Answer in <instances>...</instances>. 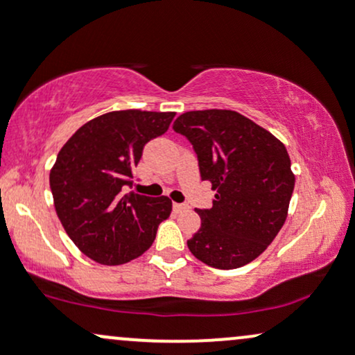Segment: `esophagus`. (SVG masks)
Returning <instances> with one entry per match:
<instances>
[{"mask_svg":"<svg viewBox=\"0 0 355 355\" xmlns=\"http://www.w3.org/2000/svg\"><path fill=\"white\" fill-rule=\"evenodd\" d=\"M185 209H187L185 203H173V210L175 211H183Z\"/></svg>","mask_w":355,"mask_h":355,"instance_id":"esophagus-1","label":"esophagus"}]
</instances>
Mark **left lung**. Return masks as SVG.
<instances>
[{"label": "left lung", "mask_w": 355, "mask_h": 355, "mask_svg": "<svg viewBox=\"0 0 355 355\" xmlns=\"http://www.w3.org/2000/svg\"><path fill=\"white\" fill-rule=\"evenodd\" d=\"M173 130L189 138L202 180L215 200L200 210L202 225L187 245L207 266L230 270L247 266L277 237L295 185L282 141L232 110L187 112Z\"/></svg>", "instance_id": "left-lung-1"}]
</instances>
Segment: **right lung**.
I'll use <instances>...</instances> for the list:
<instances>
[{"instance_id": "add662e5", "label": "right lung", "mask_w": 355, "mask_h": 355, "mask_svg": "<svg viewBox=\"0 0 355 355\" xmlns=\"http://www.w3.org/2000/svg\"><path fill=\"white\" fill-rule=\"evenodd\" d=\"M173 112L120 110L80 126L50 172L55 210L76 247L95 262L120 266L152 247L170 217L168 197L130 191L144 146L168 130Z\"/></svg>"}]
</instances>
